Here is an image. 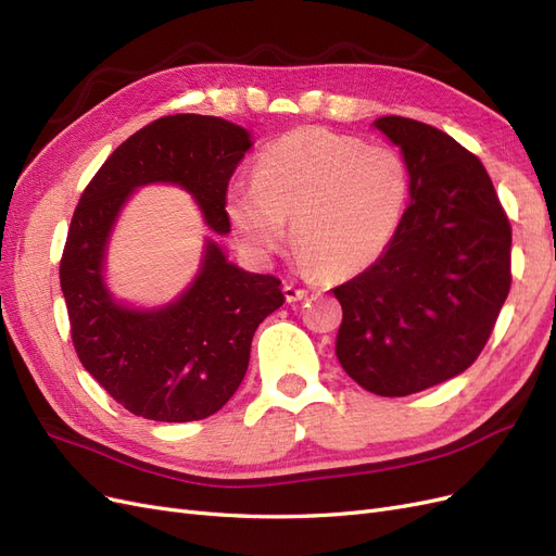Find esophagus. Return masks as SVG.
<instances>
[{"label": "esophagus", "mask_w": 556, "mask_h": 556, "mask_svg": "<svg viewBox=\"0 0 556 556\" xmlns=\"http://www.w3.org/2000/svg\"><path fill=\"white\" fill-rule=\"evenodd\" d=\"M282 292H285V299H288V304H294V301L306 299V294H308L304 288H296V285H292V282H285Z\"/></svg>", "instance_id": "obj_1"}]
</instances>
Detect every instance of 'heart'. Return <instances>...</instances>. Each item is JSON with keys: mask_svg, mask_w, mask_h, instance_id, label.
<instances>
[{"mask_svg": "<svg viewBox=\"0 0 556 556\" xmlns=\"http://www.w3.org/2000/svg\"><path fill=\"white\" fill-rule=\"evenodd\" d=\"M406 197L408 174L396 150L304 127L262 150L252 182L229 185L225 213L257 257L282 245L290 220L299 260L317 276L341 280L382 255Z\"/></svg>", "mask_w": 556, "mask_h": 556, "instance_id": "heart-1", "label": "heart"}]
</instances>
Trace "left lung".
<instances>
[{
    "label": "left lung",
    "mask_w": 556,
    "mask_h": 556,
    "mask_svg": "<svg viewBox=\"0 0 556 556\" xmlns=\"http://www.w3.org/2000/svg\"><path fill=\"white\" fill-rule=\"evenodd\" d=\"M401 150L410 206L390 245L333 288L336 357L364 390L408 396L464 374L510 292L513 231L482 162L401 115L374 123Z\"/></svg>",
    "instance_id": "left-lung-1"
}]
</instances>
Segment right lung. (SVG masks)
<instances>
[{"instance_id": "right-lung-1", "label": "right lung", "mask_w": 556, "mask_h": 556, "mask_svg": "<svg viewBox=\"0 0 556 556\" xmlns=\"http://www.w3.org/2000/svg\"><path fill=\"white\" fill-rule=\"evenodd\" d=\"M250 146L252 134L223 117L166 115L115 148L78 201L60 264L74 348L134 415L194 422L220 410L248 371L262 319L285 304L278 278L229 262L213 237L204 239L194 280L169 304H127L106 278L117 217L146 185H178L213 233H229L225 192Z\"/></svg>"}]
</instances>
